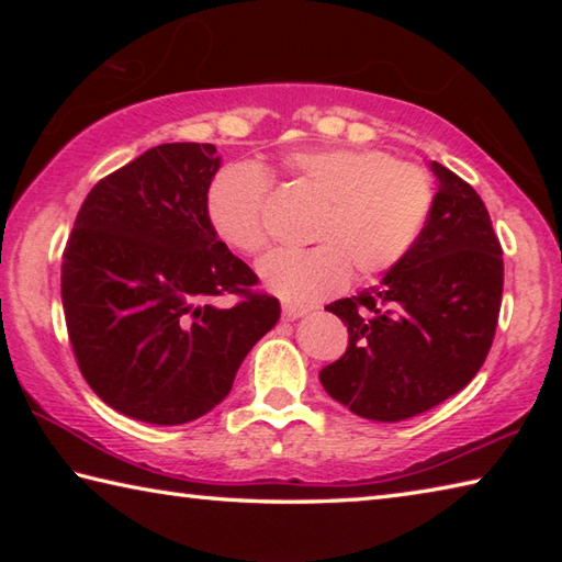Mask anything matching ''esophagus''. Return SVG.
Returning a JSON list of instances; mask_svg holds the SVG:
<instances>
[{
	"mask_svg": "<svg viewBox=\"0 0 562 562\" xmlns=\"http://www.w3.org/2000/svg\"><path fill=\"white\" fill-rule=\"evenodd\" d=\"M304 315H310V307H304V304H297V302H284L282 304V317L288 322H294V319H300Z\"/></svg>",
	"mask_w": 562,
	"mask_h": 562,
	"instance_id": "obj_1",
	"label": "esophagus"
}]
</instances>
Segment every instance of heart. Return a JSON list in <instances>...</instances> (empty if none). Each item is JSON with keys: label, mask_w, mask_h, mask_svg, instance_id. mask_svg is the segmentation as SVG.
I'll use <instances>...</instances> for the list:
<instances>
[{"label": "heart", "mask_w": 562, "mask_h": 562, "mask_svg": "<svg viewBox=\"0 0 562 562\" xmlns=\"http://www.w3.org/2000/svg\"><path fill=\"white\" fill-rule=\"evenodd\" d=\"M280 173L319 201L307 250L270 252L262 282L282 300L319 302L339 292L355 270L376 280L394 270L422 237L436 203V183L422 166L398 164L374 148H302L280 158ZM270 183L252 164H227L205 193L207 223L243 255L268 247Z\"/></svg>", "instance_id": "obj_1"}]
</instances>
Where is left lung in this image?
Segmentation results:
<instances>
[{
	"label": "left lung",
	"mask_w": 562,
	"mask_h": 562,
	"mask_svg": "<svg viewBox=\"0 0 562 562\" xmlns=\"http://www.w3.org/2000/svg\"><path fill=\"white\" fill-rule=\"evenodd\" d=\"M439 193L412 252L376 288L327 304L345 357L319 372L331 398L372 422H404L479 374L496 337L503 250L481 195L441 164Z\"/></svg>",
	"instance_id": "1"
}]
</instances>
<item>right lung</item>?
<instances>
[{
    "mask_svg": "<svg viewBox=\"0 0 562 562\" xmlns=\"http://www.w3.org/2000/svg\"><path fill=\"white\" fill-rule=\"evenodd\" d=\"M221 168L213 144H164L101 178L76 215L61 262L71 349L101 402L176 426L233 389L280 302L217 240L205 215ZM233 293L225 311L215 296Z\"/></svg>",
    "mask_w": 562,
    "mask_h": 562,
    "instance_id": "right-lung-1",
    "label": "right lung"
}]
</instances>
